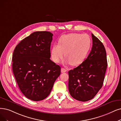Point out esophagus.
<instances>
[{"instance_id":"obj_1","label":"esophagus","mask_w":121,"mask_h":121,"mask_svg":"<svg viewBox=\"0 0 121 121\" xmlns=\"http://www.w3.org/2000/svg\"><path fill=\"white\" fill-rule=\"evenodd\" d=\"M67 70L66 69H65V68H61V72H62V73H64V72H66Z\"/></svg>"}]
</instances>
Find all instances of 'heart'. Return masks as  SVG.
Returning <instances> with one entry per match:
<instances>
[{
	"label": "heart",
	"instance_id": "1",
	"mask_svg": "<svg viewBox=\"0 0 121 121\" xmlns=\"http://www.w3.org/2000/svg\"><path fill=\"white\" fill-rule=\"evenodd\" d=\"M91 45V40L87 34L70 33L61 36L58 44L52 46L51 56L52 60L58 62L65 55V62L72 65L81 64L87 56Z\"/></svg>",
	"mask_w": 121,
	"mask_h": 121
}]
</instances>
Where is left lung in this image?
Returning a JSON list of instances; mask_svg holds the SVG:
<instances>
[{
    "label": "left lung",
    "mask_w": 121,
    "mask_h": 121,
    "mask_svg": "<svg viewBox=\"0 0 121 121\" xmlns=\"http://www.w3.org/2000/svg\"><path fill=\"white\" fill-rule=\"evenodd\" d=\"M92 47L86 59L69 71V90L75 99L85 102L93 99L102 87L107 67L105 47L93 34Z\"/></svg>",
    "instance_id": "8db88e82"
}]
</instances>
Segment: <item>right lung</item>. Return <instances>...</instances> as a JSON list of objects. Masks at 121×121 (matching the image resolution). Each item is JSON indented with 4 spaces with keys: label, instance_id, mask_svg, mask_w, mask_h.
Masks as SVG:
<instances>
[{
    "label": "right lung",
    "instance_id": "obj_1",
    "mask_svg": "<svg viewBox=\"0 0 121 121\" xmlns=\"http://www.w3.org/2000/svg\"><path fill=\"white\" fill-rule=\"evenodd\" d=\"M52 36L48 31L34 32L13 52L14 75L22 93L33 101L47 98L60 74V67L50 60Z\"/></svg>",
    "mask_w": 121,
    "mask_h": 121
}]
</instances>
